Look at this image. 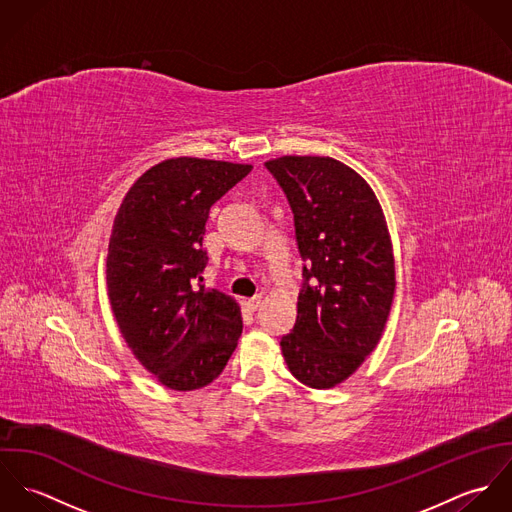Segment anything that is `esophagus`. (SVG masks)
Returning <instances> with one entry per match:
<instances>
[{
    "label": "esophagus",
    "mask_w": 512,
    "mask_h": 512,
    "mask_svg": "<svg viewBox=\"0 0 512 512\" xmlns=\"http://www.w3.org/2000/svg\"><path fill=\"white\" fill-rule=\"evenodd\" d=\"M260 303H262V293H258V295H254L252 299H248V301H246V305H248V309H250V311H256V309L260 307Z\"/></svg>",
    "instance_id": "1"
}]
</instances>
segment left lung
I'll list each match as a JSON object with an SVG mask.
<instances>
[{
    "instance_id": "8db88e82",
    "label": "left lung",
    "mask_w": 512,
    "mask_h": 512,
    "mask_svg": "<svg viewBox=\"0 0 512 512\" xmlns=\"http://www.w3.org/2000/svg\"><path fill=\"white\" fill-rule=\"evenodd\" d=\"M292 207L303 264L292 333L280 341L311 388L347 380L378 345L396 288L392 240L365 179L333 157L266 161Z\"/></svg>"
}]
</instances>
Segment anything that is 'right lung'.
Masks as SVG:
<instances>
[{
  "label": "right lung",
  "mask_w": 512,
  "mask_h": 512,
  "mask_svg": "<svg viewBox=\"0 0 512 512\" xmlns=\"http://www.w3.org/2000/svg\"><path fill=\"white\" fill-rule=\"evenodd\" d=\"M252 165L173 157L132 185L114 219L106 286L134 357L179 392L211 384L238 345V303L207 290L203 234L211 207Z\"/></svg>",
  "instance_id": "add662e5"
}]
</instances>
